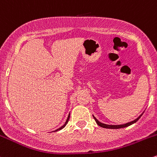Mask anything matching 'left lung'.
<instances>
[{
	"label": "left lung",
	"mask_w": 157,
	"mask_h": 157,
	"mask_svg": "<svg viewBox=\"0 0 157 157\" xmlns=\"http://www.w3.org/2000/svg\"><path fill=\"white\" fill-rule=\"evenodd\" d=\"M142 114H140V115L139 116V117H137L136 119H135L134 121H132L131 122H128V123H126L124 124H121V125H109V124H103V123H101L100 121H98L97 120V119L95 118V117L93 116V117H94V119L95 120L96 123H97L98 125H99L100 127H101V128H108V129H119V128H126V127H128L130 126V125L136 123V121H137L138 120H139L140 118V117L142 116Z\"/></svg>",
	"instance_id": "obj_1"
}]
</instances>
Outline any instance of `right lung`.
Segmentation results:
<instances>
[{
	"mask_svg": "<svg viewBox=\"0 0 157 157\" xmlns=\"http://www.w3.org/2000/svg\"><path fill=\"white\" fill-rule=\"evenodd\" d=\"M69 117H70V114H69V116H68V118H67V120H66V123H65V124L63 125V126H62L61 128H59V129L56 130L55 131H60V130H62V129H63V128H65V127H66V125L67 124L68 121H69Z\"/></svg>",
	"mask_w": 157,
	"mask_h": 157,
	"instance_id": "right-lung-1",
	"label": "right lung"
}]
</instances>
